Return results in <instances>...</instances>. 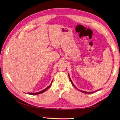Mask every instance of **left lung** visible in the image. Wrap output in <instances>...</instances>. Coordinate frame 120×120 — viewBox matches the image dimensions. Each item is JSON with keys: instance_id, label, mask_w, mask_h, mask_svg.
I'll return each mask as SVG.
<instances>
[{"instance_id": "1", "label": "left lung", "mask_w": 120, "mask_h": 120, "mask_svg": "<svg viewBox=\"0 0 120 120\" xmlns=\"http://www.w3.org/2000/svg\"><path fill=\"white\" fill-rule=\"evenodd\" d=\"M68 77H69V78H70V81H71V83H72V85H73L75 88H77V87H75V86L74 85V84L73 83V82H72V81H71V78H70V75H69V74H68ZM80 90V91H81L82 92V93H86V94H93V93H95V92H96L97 90H97V91H94V92H85V91H83V90Z\"/></svg>"}]
</instances>
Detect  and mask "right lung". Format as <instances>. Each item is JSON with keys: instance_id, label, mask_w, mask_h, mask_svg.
Returning a JSON list of instances; mask_svg holds the SVG:
<instances>
[{"instance_id": "obj_1", "label": "right lung", "mask_w": 120, "mask_h": 120, "mask_svg": "<svg viewBox=\"0 0 120 120\" xmlns=\"http://www.w3.org/2000/svg\"><path fill=\"white\" fill-rule=\"evenodd\" d=\"M52 83H50V84L49 85V86L48 87H47L46 88H45V89L41 90V91H40V92H37V93H27V94H28V95H38V94H41V93H44L45 92L46 90L49 88V87L50 86L52 85Z\"/></svg>"}]
</instances>
